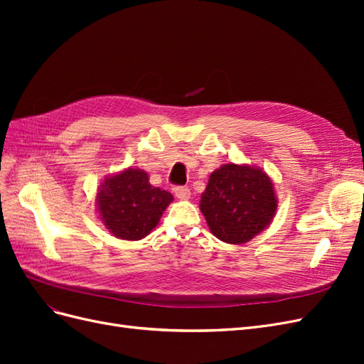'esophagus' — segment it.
I'll return each mask as SVG.
<instances>
[{"label": "esophagus", "instance_id": "obj_1", "mask_svg": "<svg viewBox=\"0 0 364 364\" xmlns=\"http://www.w3.org/2000/svg\"><path fill=\"white\" fill-rule=\"evenodd\" d=\"M174 194H176V197H178L179 200H188L190 196H191L188 186H176Z\"/></svg>", "mask_w": 364, "mask_h": 364}]
</instances>
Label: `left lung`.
<instances>
[{
	"label": "left lung",
	"mask_w": 364,
	"mask_h": 364,
	"mask_svg": "<svg viewBox=\"0 0 364 364\" xmlns=\"http://www.w3.org/2000/svg\"><path fill=\"white\" fill-rule=\"evenodd\" d=\"M273 182L261 168L225 164L209 176L200 211L211 232L229 245H245L277 214Z\"/></svg>",
	"instance_id": "left-lung-1"
}]
</instances>
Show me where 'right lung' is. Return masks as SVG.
I'll use <instances>...</instances> for the list:
<instances>
[{
    "label": "right lung",
    "instance_id": "add662e5",
    "mask_svg": "<svg viewBox=\"0 0 364 364\" xmlns=\"http://www.w3.org/2000/svg\"><path fill=\"white\" fill-rule=\"evenodd\" d=\"M171 200V193L150 185L146 171L127 168L107 176L100 183L97 209L114 237L136 241L156 228Z\"/></svg>",
    "mask_w": 364,
    "mask_h": 364
}]
</instances>
